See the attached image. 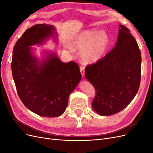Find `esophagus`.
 <instances>
[{
	"instance_id": "34e87169",
	"label": "esophagus",
	"mask_w": 153,
	"mask_h": 153,
	"mask_svg": "<svg viewBox=\"0 0 153 153\" xmlns=\"http://www.w3.org/2000/svg\"><path fill=\"white\" fill-rule=\"evenodd\" d=\"M80 72L82 74V78L84 77V75H85V68L84 66H80Z\"/></svg>"
}]
</instances>
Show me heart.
<instances>
[{
    "label": "heart",
    "instance_id": "obj_1",
    "mask_svg": "<svg viewBox=\"0 0 153 153\" xmlns=\"http://www.w3.org/2000/svg\"><path fill=\"white\" fill-rule=\"evenodd\" d=\"M108 34L105 30H85L77 34L71 42V47L80 50V57L86 64H94L102 58L110 46ZM69 49L71 50L70 47Z\"/></svg>",
    "mask_w": 153,
    "mask_h": 153
}]
</instances>
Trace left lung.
I'll return each mask as SVG.
<instances>
[{"label":"left lung","instance_id":"1","mask_svg":"<svg viewBox=\"0 0 153 153\" xmlns=\"http://www.w3.org/2000/svg\"><path fill=\"white\" fill-rule=\"evenodd\" d=\"M141 53L129 30L119 25L114 48L86 66L85 77L96 89L92 106L103 116L123 110L135 98L141 78Z\"/></svg>","mask_w":153,"mask_h":153}]
</instances>
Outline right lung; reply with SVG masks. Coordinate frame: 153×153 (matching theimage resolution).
I'll list each match as a JSON object with an SVG mask.
<instances>
[{"mask_svg": "<svg viewBox=\"0 0 153 153\" xmlns=\"http://www.w3.org/2000/svg\"><path fill=\"white\" fill-rule=\"evenodd\" d=\"M57 37L53 25L36 24L25 30L13 51L12 75L18 94L27 108L43 117L61 115L82 78L75 62L64 63L50 52L40 61L32 53L31 46L42 45L50 38L57 41Z\"/></svg>", "mask_w": 153, "mask_h": 153, "instance_id": "add662e5", "label": "right lung"}]
</instances>
